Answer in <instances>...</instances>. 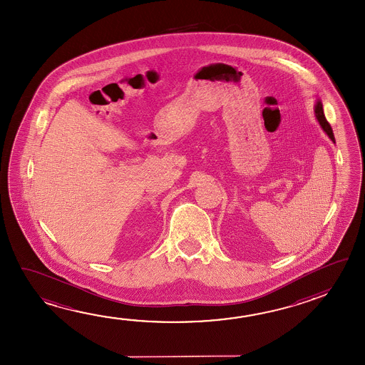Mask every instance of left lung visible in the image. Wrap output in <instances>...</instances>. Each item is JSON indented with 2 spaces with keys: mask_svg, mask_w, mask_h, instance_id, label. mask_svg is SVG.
<instances>
[{
  "mask_svg": "<svg viewBox=\"0 0 365 365\" xmlns=\"http://www.w3.org/2000/svg\"><path fill=\"white\" fill-rule=\"evenodd\" d=\"M314 113H316L317 120L319 122V125L323 128V131L327 133V136H329L334 143H335V136H334V132H332V128H331V125H329V122L326 120V117H324V113H323V106L322 102L318 99L316 103V106H314Z\"/></svg>",
  "mask_w": 365,
  "mask_h": 365,
  "instance_id": "8db88e82",
  "label": "left lung"
}]
</instances>
